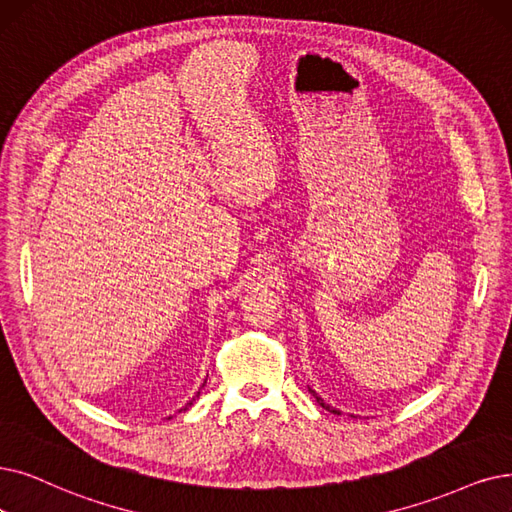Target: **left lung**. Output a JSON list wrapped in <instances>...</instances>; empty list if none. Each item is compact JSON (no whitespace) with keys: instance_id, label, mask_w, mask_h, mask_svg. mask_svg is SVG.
<instances>
[{"instance_id":"1","label":"left lung","mask_w":512,"mask_h":512,"mask_svg":"<svg viewBox=\"0 0 512 512\" xmlns=\"http://www.w3.org/2000/svg\"><path fill=\"white\" fill-rule=\"evenodd\" d=\"M309 391H311V395H313V397L317 399V403H319L321 407H325V410H327V412H332V414H342L340 410H336V407H332L330 403H325V401H323V399H321V397H319V395H317V393L313 391V388H309Z\"/></svg>"}]
</instances>
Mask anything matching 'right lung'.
Returning a JSON list of instances; mask_svg holds the SVG:
<instances>
[{"mask_svg": "<svg viewBox=\"0 0 512 512\" xmlns=\"http://www.w3.org/2000/svg\"><path fill=\"white\" fill-rule=\"evenodd\" d=\"M195 397H199V393H197V395H195ZM195 397H193V399H191V401H189V403H187V405H185V407H182V410H187V407H189V405H193V401H195ZM182 410H178V412H182Z\"/></svg>", "mask_w": 512, "mask_h": 512, "instance_id": "obj_1", "label": "right lung"}]
</instances>
